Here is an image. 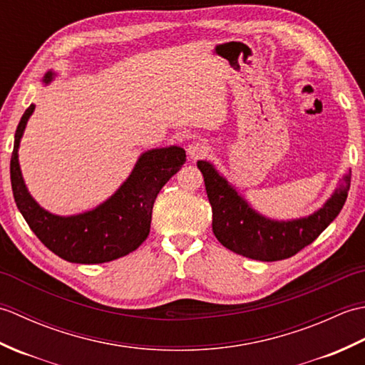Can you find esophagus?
Segmentation results:
<instances>
[{"instance_id":"34e87169","label":"esophagus","mask_w":365,"mask_h":365,"mask_svg":"<svg viewBox=\"0 0 365 365\" xmlns=\"http://www.w3.org/2000/svg\"><path fill=\"white\" fill-rule=\"evenodd\" d=\"M187 152H188V157L191 160H197V158H202V157H205V155H208V152H210V145L204 141H196V143H191L188 145Z\"/></svg>"}]
</instances>
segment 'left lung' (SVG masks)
<instances>
[{
	"mask_svg": "<svg viewBox=\"0 0 365 365\" xmlns=\"http://www.w3.org/2000/svg\"><path fill=\"white\" fill-rule=\"evenodd\" d=\"M212 205L213 234L235 254L262 262L289 259L311 245L342 210L351 183V169L324 205L306 218L274 221L251 208L212 163L197 161Z\"/></svg>",
	"mask_w": 365,
	"mask_h": 365,
	"instance_id": "left-lung-1",
	"label": "left lung"
}]
</instances>
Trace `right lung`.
Listing matches in <instances>:
<instances>
[{
    "mask_svg": "<svg viewBox=\"0 0 365 365\" xmlns=\"http://www.w3.org/2000/svg\"><path fill=\"white\" fill-rule=\"evenodd\" d=\"M54 73L43 76L48 84ZM29 105L15 131L11 157V183L15 204L36 237L61 259L72 263H105L135 251L150 232L152 208L160 190L187 161L182 147L170 145L144 152L125 182L94 210L58 216L31 197L19 165V145L29 115Z\"/></svg>",
    "mask_w": 365,
    "mask_h": 365,
    "instance_id": "right-lung-1",
    "label": "right lung"
}]
</instances>
